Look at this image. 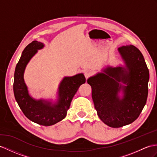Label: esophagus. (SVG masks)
<instances>
[{
	"instance_id": "34e87169",
	"label": "esophagus",
	"mask_w": 157,
	"mask_h": 157,
	"mask_svg": "<svg viewBox=\"0 0 157 157\" xmlns=\"http://www.w3.org/2000/svg\"><path fill=\"white\" fill-rule=\"evenodd\" d=\"M84 74H85V78L87 79L92 75V72L89 70H86V71H85V72H84Z\"/></svg>"
}]
</instances>
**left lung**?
<instances>
[{"label":"left lung","mask_w":157,"mask_h":157,"mask_svg":"<svg viewBox=\"0 0 157 157\" xmlns=\"http://www.w3.org/2000/svg\"><path fill=\"white\" fill-rule=\"evenodd\" d=\"M118 51L124 67H106L87 80L98 116L113 128L131 124L139 117L147 102L149 80L147 64L138 48L126 45ZM121 90L124 93L122 99L118 96Z\"/></svg>","instance_id":"obj_1"}]
</instances>
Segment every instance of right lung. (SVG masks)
<instances>
[{"instance_id": "1", "label": "right lung", "mask_w": 157, "mask_h": 157, "mask_svg": "<svg viewBox=\"0 0 157 157\" xmlns=\"http://www.w3.org/2000/svg\"><path fill=\"white\" fill-rule=\"evenodd\" d=\"M43 47V43L36 40L25 47L15 68L13 90L19 107L29 120L40 125L51 126L65 118L72 98L79 86L85 83L86 78L82 73L64 77L59 86L58 100L54 104L44 99L36 100L30 97L24 81L25 70L38 50Z\"/></svg>"}]
</instances>
